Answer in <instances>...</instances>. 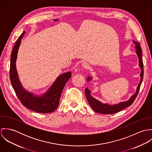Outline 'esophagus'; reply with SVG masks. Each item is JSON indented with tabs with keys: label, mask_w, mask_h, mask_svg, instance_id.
<instances>
[{
	"label": "esophagus",
	"mask_w": 152,
	"mask_h": 152,
	"mask_svg": "<svg viewBox=\"0 0 152 152\" xmlns=\"http://www.w3.org/2000/svg\"><path fill=\"white\" fill-rule=\"evenodd\" d=\"M82 66H83V68H84L85 69H89V64L87 63H86V62H84L82 64Z\"/></svg>",
	"instance_id": "1"
}]
</instances>
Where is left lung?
<instances>
[{"label":"left lung","instance_id":"obj_1","mask_svg":"<svg viewBox=\"0 0 152 152\" xmlns=\"http://www.w3.org/2000/svg\"><path fill=\"white\" fill-rule=\"evenodd\" d=\"M133 43L135 44V48L136 49V54L137 55V57L139 58V66H140L141 69V73L140 74V81L137 87L136 91V92L131 96L130 99L126 101L125 102H122L119 104H115V105H109L108 104H103L101 102L99 101L98 100L96 99L95 98H93L91 95V91L89 90L87 88L85 89V94L86 96L87 97V100L89 102V104L91 107L92 109L95 111L97 113H102V114H113L117 113L121 110H122L128 107L129 106H130L134 101L135 100L139 89L140 87L141 86V84L143 81V60H142V50L141 49L140 44L135 41H133ZM92 80L91 77H88L87 78V81H90Z\"/></svg>","mask_w":152,"mask_h":152}]
</instances>
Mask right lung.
<instances>
[{
    "label": "right lung",
    "mask_w": 152,
    "mask_h": 152,
    "mask_svg": "<svg viewBox=\"0 0 152 152\" xmlns=\"http://www.w3.org/2000/svg\"><path fill=\"white\" fill-rule=\"evenodd\" d=\"M25 31H23L13 47L10 58V80L18 98L22 104L31 110L42 113L53 112L57 108L60 98L66 83L71 77V72H67L59 75L48 90L42 96H36L28 92L19 79L16 62L18 53Z\"/></svg>",
    "instance_id": "1"
}]
</instances>
